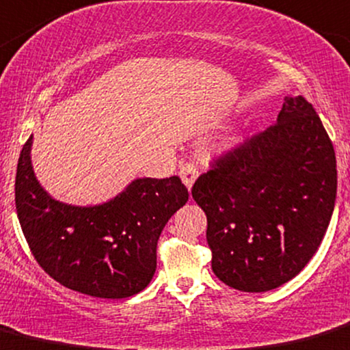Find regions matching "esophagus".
Returning a JSON list of instances; mask_svg holds the SVG:
<instances>
[{
  "label": "esophagus",
  "instance_id": "1",
  "mask_svg": "<svg viewBox=\"0 0 350 350\" xmlns=\"http://www.w3.org/2000/svg\"><path fill=\"white\" fill-rule=\"evenodd\" d=\"M179 176H181L185 186L191 191V187H193L194 181H196V178H198V165L194 163L183 164L181 167H179Z\"/></svg>",
  "mask_w": 350,
  "mask_h": 350
}]
</instances>
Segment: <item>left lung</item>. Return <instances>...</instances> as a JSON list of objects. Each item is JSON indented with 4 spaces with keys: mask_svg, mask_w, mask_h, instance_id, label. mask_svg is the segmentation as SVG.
<instances>
[{
    "mask_svg": "<svg viewBox=\"0 0 350 350\" xmlns=\"http://www.w3.org/2000/svg\"><path fill=\"white\" fill-rule=\"evenodd\" d=\"M337 193L336 152L312 104L286 97L273 126L213 159L194 183L216 277L268 292L299 275L321 246Z\"/></svg>",
    "mask_w": 350,
    "mask_h": 350,
    "instance_id": "obj_1",
    "label": "left lung"
}]
</instances>
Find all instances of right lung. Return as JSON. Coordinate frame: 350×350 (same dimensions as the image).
<instances>
[{
	"label": "right lung",
	"mask_w": 350,
	"mask_h": 350,
	"mask_svg": "<svg viewBox=\"0 0 350 350\" xmlns=\"http://www.w3.org/2000/svg\"><path fill=\"white\" fill-rule=\"evenodd\" d=\"M31 139L18 159L14 203L40 267L67 288L98 299H127L144 290L156 271L161 231L189 198L181 179H135L109 203L70 206L36 181Z\"/></svg>",
	"instance_id": "add662e5"
}]
</instances>
